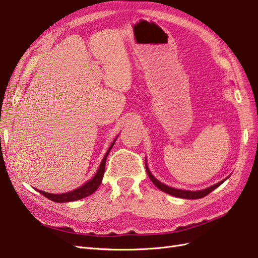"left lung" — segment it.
I'll use <instances>...</instances> for the list:
<instances>
[{
  "label": "left lung",
  "mask_w": 258,
  "mask_h": 258,
  "mask_svg": "<svg viewBox=\"0 0 258 258\" xmlns=\"http://www.w3.org/2000/svg\"><path fill=\"white\" fill-rule=\"evenodd\" d=\"M146 170H147L148 176L150 177V180L153 182V184L156 185L158 188H160V190L165 192V193H168V194H171V196H173V197L181 198V199H187V200H197V199H201V198L207 197L209 193H211L212 191L215 190L216 187H219V186L222 184V183L224 182V181L227 179V177H228V176H227L226 179L222 180L221 182L216 183V184L212 185V186H210V187L204 188V190H201V191H185V190H179V188H174V187L168 186V185L163 184V183H161L160 181H158V180L156 179V177H154V176L151 174L150 170H149L148 165H147V161H146Z\"/></svg>",
  "instance_id": "obj_1"
}]
</instances>
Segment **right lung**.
Masks as SVG:
<instances>
[{
  "instance_id": "right-lung-1",
  "label": "right lung",
  "mask_w": 258,
  "mask_h": 258,
  "mask_svg": "<svg viewBox=\"0 0 258 258\" xmlns=\"http://www.w3.org/2000/svg\"><path fill=\"white\" fill-rule=\"evenodd\" d=\"M117 139V138H116ZM114 141H112L111 146L108 149V151L106 152L104 159H102V161L99 165L98 170H97L96 174L94 175V177L91 180H89L88 182H86L84 185L79 186L76 190H73L71 192H67V193H61V194H51V193H47V192H44V191H39L38 192L43 194L45 198H47L51 201L57 202V203H64V202H72V201H77V200H81L84 199L86 197L90 196V194H93L97 188L99 187L100 183L102 181V176H104L105 173V164H106V159L108 157V153L110 152L112 146L114 145Z\"/></svg>"
}]
</instances>
